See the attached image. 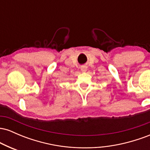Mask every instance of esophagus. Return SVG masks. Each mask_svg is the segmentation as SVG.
Wrapping results in <instances>:
<instances>
[{
	"label": "esophagus",
	"mask_w": 150,
	"mask_h": 150,
	"mask_svg": "<svg viewBox=\"0 0 150 150\" xmlns=\"http://www.w3.org/2000/svg\"><path fill=\"white\" fill-rule=\"evenodd\" d=\"M81 71H82V73H85V72L87 71V67L82 66V68H81Z\"/></svg>",
	"instance_id": "34e87169"
}]
</instances>
